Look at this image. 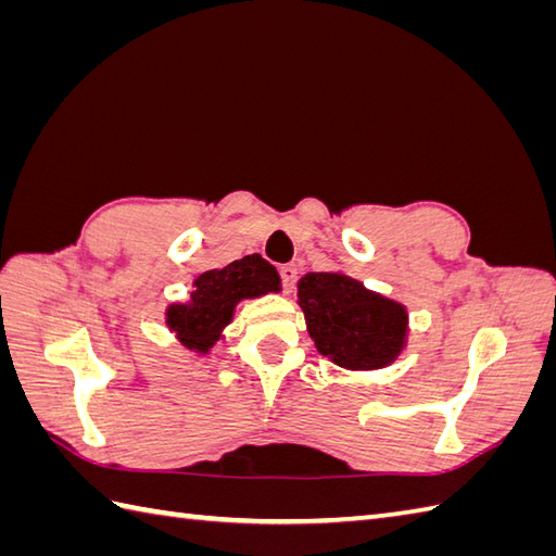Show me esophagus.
<instances>
[{"label": "esophagus", "mask_w": 556, "mask_h": 556, "mask_svg": "<svg viewBox=\"0 0 556 556\" xmlns=\"http://www.w3.org/2000/svg\"><path fill=\"white\" fill-rule=\"evenodd\" d=\"M281 275V287H285L287 293L293 291V287H296V279H299V267L296 265H285L279 269Z\"/></svg>", "instance_id": "34e87169"}]
</instances>
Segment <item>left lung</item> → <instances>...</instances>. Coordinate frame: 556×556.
I'll list each match as a JSON object with an SVG mask.
<instances>
[{"instance_id":"obj_1","label":"left lung","mask_w":556,"mask_h":556,"mask_svg":"<svg viewBox=\"0 0 556 556\" xmlns=\"http://www.w3.org/2000/svg\"><path fill=\"white\" fill-rule=\"evenodd\" d=\"M299 305L315 349L339 368L380 370L406 346L408 313L341 271H308Z\"/></svg>"}]
</instances>
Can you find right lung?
<instances>
[{
  "instance_id": "add662e5",
  "label": "right lung",
  "mask_w": 556,
  "mask_h": 556,
  "mask_svg": "<svg viewBox=\"0 0 556 556\" xmlns=\"http://www.w3.org/2000/svg\"><path fill=\"white\" fill-rule=\"evenodd\" d=\"M277 269L260 255L233 260L227 267L203 271L193 281L191 301L167 308V327L186 349L207 353L231 323L233 308L243 299L277 293L281 287Z\"/></svg>"
}]
</instances>
